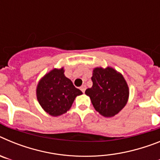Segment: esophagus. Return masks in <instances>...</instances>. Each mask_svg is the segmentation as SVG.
<instances>
[{
	"instance_id": "1",
	"label": "esophagus",
	"mask_w": 160,
	"mask_h": 160,
	"mask_svg": "<svg viewBox=\"0 0 160 160\" xmlns=\"http://www.w3.org/2000/svg\"><path fill=\"white\" fill-rule=\"evenodd\" d=\"M80 89H81V90L82 91V93H84L85 90H86V89H87V86H86V85H82V86L80 87Z\"/></svg>"
}]
</instances>
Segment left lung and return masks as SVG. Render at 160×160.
<instances>
[{"label":"left lung","instance_id":"left-lung-1","mask_svg":"<svg viewBox=\"0 0 160 160\" xmlns=\"http://www.w3.org/2000/svg\"><path fill=\"white\" fill-rule=\"evenodd\" d=\"M93 86L85 94L89 96L97 112L111 118L124 108L129 98V87L120 72L111 66L93 69Z\"/></svg>","mask_w":160,"mask_h":160}]
</instances>
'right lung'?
<instances>
[{
	"mask_svg": "<svg viewBox=\"0 0 160 160\" xmlns=\"http://www.w3.org/2000/svg\"><path fill=\"white\" fill-rule=\"evenodd\" d=\"M64 73V67L53 68L41 78L37 85L38 102L44 111L53 117L66 114L75 98L82 94Z\"/></svg>",
	"mask_w": 160,
	"mask_h": 160,
	"instance_id": "add662e5",
	"label": "right lung"
}]
</instances>
